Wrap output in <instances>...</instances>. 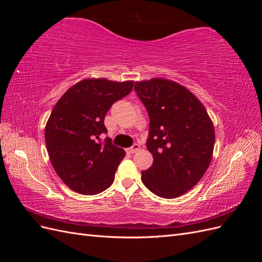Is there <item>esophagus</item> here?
I'll return each mask as SVG.
<instances>
[{"mask_svg": "<svg viewBox=\"0 0 262 262\" xmlns=\"http://www.w3.org/2000/svg\"><path fill=\"white\" fill-rule=\"evenodd\" d=\"M140 148H141V146H140L139 144H137V143H136V144H133L131 147H129L128 149H126V152L133 154V153H137Z\"/></svg>", "mask_w": 262, "mask_h": 262, "instance_id": "esophagus-1", "label": "esophagus"}]
</instances>
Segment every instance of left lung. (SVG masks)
Listing matches in <instances>:
<instances>
[{"instance_id": "left-lung-1", "label": "left lung", "mask_w": 262, "mask_h": 262, "mask_svg": "<svg viewBox=\"0 0 262 262\" xmlns=\"http://www.w3.org/2000/svg\"><path fill=\"white\" fill-rule=\"evenodd\" d=\"M146 107V147L153 165L141 179L154 194L173 199L194 187L212 161L215 131L202 102L185 86L167 78L136 82Z\"/></svg>"}]
</instances>
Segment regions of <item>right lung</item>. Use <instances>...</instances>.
I'll use <instances>...</instances> for the list:
<instances>
[{
	"mask_svg": "<svg viewBox=\"0 0 262 262\" xmlns=\"http://www.w3.org/2000/svg\"><path fill=\"white\" fill-rule=\"evenodd\" d=\"M133 83L85 78L55 104L46 124V146L55 172L73 191L97 194L114 182L125 152L100 134L107 133L109 108L131 93Z\"/></svg>",
	"mask_w": 262,
	"mask_h": 262,
	"instance_id": "right-lung-1",
	"label": "right lung"
}]
</instances>
